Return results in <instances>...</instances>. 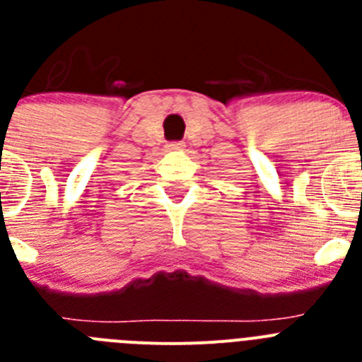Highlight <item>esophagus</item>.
<instances>
[{
    "mask_svg": "<svg viewBox=\"0 0 362 362\" xmlns=\"http://www.w3.org/2000/svg\"><path fill=\"white\" fill-rule=\"evenodd\" d=\"M179 148H183V143L175 141V143H170V145H168V150H179Z\"/></svg>",
    "mask_w": 362,
    "mask_h": 362,
    "instance_id": "1",
    "label": "esophagus"
}]
</instances>
